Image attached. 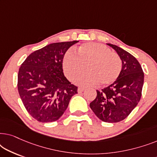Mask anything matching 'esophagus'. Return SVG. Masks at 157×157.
Here are the masks:
<instances>
[{
	"mask_svg": "<svg viewBox=\"0 0 157 157\" xmlns=\"http://www.w3.org/2000/svg\"><path fill=\"white\" fill-rule=\"evenodd\" d=\"M86 90V89L82 87H78V93H81V92H83Z\"/></svg>",
	"mask_w": 157,
	"mask_h": 157,
	"instance_id": "1",
	"label": "esophagus"
}]
</instances>
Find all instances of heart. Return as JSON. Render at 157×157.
Instances as JSON below:
<instances>
[{
	"mask_svg": "<svg viewBox=\"0 0 157 157\" xmlns=\"http://www.w3.org/2000/svg\"><path fill=\"white\" fill-rule=\"evenodd\" d=\"M85 70L87 72L76 80L82 86H107L114 82L121 71L122 63L119 55L111 52L108 47L98 43H86L79 46L76 55L68 52L63 59L66 76L74 81Z\"/></svg>",
	"mask_w": 157,
	"mask_h": 157,
	"instance_id": "b5f03b06",
	"label": "heart"
}]
</instances>
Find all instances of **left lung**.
I'll use <instances>...</instances> for the list:
<instances>
[{
	"label": "left lung",
	"mask_w": 157,
	"mask_h": 157,
	"mask_svg": "<svg viewBox=\"0 0 157 157\" xmlns=\"http://www.w3.org/2000/svg\"><path fill=\"white\" fill-rule=\"evenodd\" d=\"M106 44L121 59V71L112 84L96 91L97 96L90 107L101 121L117 123L126 119L140 101L144 75L136 58L116 45Z\"/></svg>",
	"instance_id": "1"
}]
</instances>
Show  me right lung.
<instances>
[{
  "label": "right lung",
  "instance_id": "obj_1",
  "mask_svg": "<svg viewBox=\"0 0 157 157\" xmlns=\"http://www.w3.org/2000/svg\"><path fill=\"white\" fill-rule=\"evenodd\" d=\"M78 40L53 43L31 53L21 64L18 90L25 108L37 121H55L63 115L78 88L64 76L63 59Z\"/></svg>",
  "mask_w": 157,
  "mask_h": 157
}]
</instances>
